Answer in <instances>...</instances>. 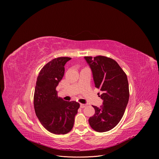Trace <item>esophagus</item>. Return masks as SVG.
<instances>
[{"instance_id":"obj_1","label":"esophagus","mask_w":159,"mask_h":159,"mask_svg":"<svg viewBox=\"0 0 159 159\" xmlns=\"http://www.w3.org/2000/svg\"><path fill=\"white\" fill-rule=\"evenodd\" d=\"M87 106V104H80V107L81 108H84L85 107Z\"/></svg>"}]
</instances>
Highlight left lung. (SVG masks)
I'll return each mask as SVG.
<instances>
[{
  "mask_svg": "<svg viewBox=\"0 0 159 159\" xmlns=\"http://www.w3.org/2000/svg\"><path fill=\"white\" fill-rule=\"evenodd\" d=\"M84 59L92 70L96 87L102 93L99 96L103 101L99 107L93 106L95 114L89 118V125L98 132L109 131L120 121L128 102L127 76L118 63L110 58L98 56Z\"/></svg>",
  "mask_w": 159,
  "mask_h": 159,
  "instance_id": "left-lung-1",
  "label": "left lung"
}]
</instances>
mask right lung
I'll use <instances>...</instances> for the list:
<instances>
[{
    "instance_id": "1",
    "label": "right lung",
    "mask_w": 159,
    "mask_h": 159,
    "mask_svg": "<svg viewBox=\"0 0 159 159\" xmlns=\"http://www.w3.org/2000/svg\"><path fill=\"white\" fill-rule=\"evenodd\" d=\"M69 57L55 58L45 65L37 78L34 107L36 115L45 129L54 134L70 132L80 107L76 101H66L58 97L56 88L65 73Z\"/></svg>"
}]
</instances>
